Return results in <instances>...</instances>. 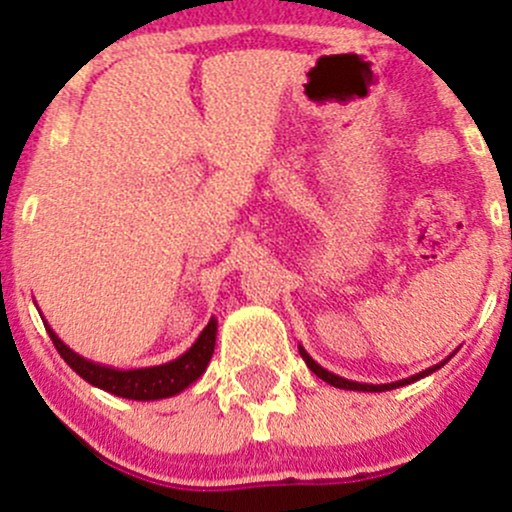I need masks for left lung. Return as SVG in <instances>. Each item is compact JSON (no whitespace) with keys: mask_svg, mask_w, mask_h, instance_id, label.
I'll use <instances>...</instances> for the list:
<instances>
[{"mask_svg":"<svg viewBox=\"0 0 512 512\" xmlns=\"http://www.w3.org/2000/svg\"><path fill=\"white\" fill-rule=\"evenodd\" d=\"M298 351H301V356H303L305 366H308L310 370H313V373L317 375V378H322V380H325V383H330V385H334V387H339V390H356V392H385V390H395V387H402V385L416 383V380L426 378V375L436 373L438 368H443L445 363L450 361V356H452V354H450L448 358H445V361H440V363H436V366H431V368L421 370V373L411 375V378L397 380V383H385V385H368V383H356V380H346V378H342V375H334V373H330V370H327V368H322L320 363H317L315 358L310 356L308 351L303 349V346H298Z\"/></svg>","mask_w":512,"mask_h":512,"instance_id":"obj_1","label":"left lung"}]
</instances>
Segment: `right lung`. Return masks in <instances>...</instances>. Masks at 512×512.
Listing matches in <instances>:
<instances>
[{
	"label": "right lung",
	"instance_id": "1",
	"mask_svg": "<svg viewBox=\"0 0 512 512\" xmlns=\"http://www.w3.org/2000/svg\"><path fill=\"white\" fill-rule=\"evenodd\" d=\"M45 322V317H43ZM219 322L216 317H211L209 325L204 327L202 334L197 337V342L185 351V354L173 358V361L161 363V366H149V368H113L103 366V363L88 361V358L79 356L74 349H69L67 344L52 332V327L45 322V330H48L52 344L60 351V356L67 361V366L74 370L76 375L91 383L93 387H101V390L110 392L115 397L125 399H137V402H151V399H166L180 395L185 387H190L195 380L202 378V373L207 370L211 354H214L216 346V332H219Z\"/></svg>",
	"mask_w": 512,
	"mask_h": 512
}]
</instances>
